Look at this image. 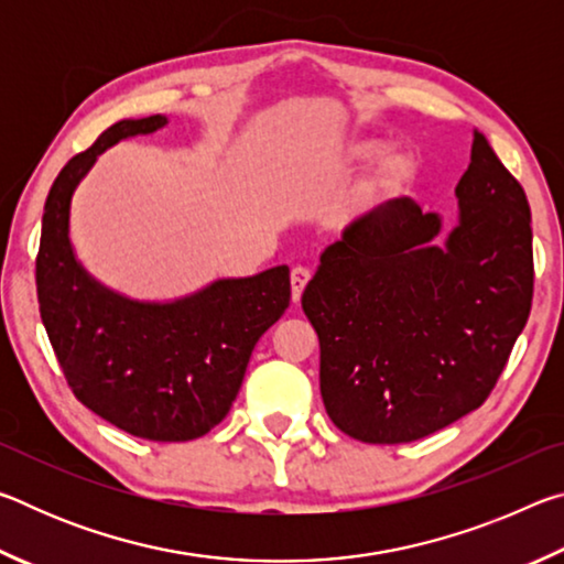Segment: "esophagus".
<instances>
[{
    "mask_svg": "<svg viewBox=\"0 0 564 564\" xmlns=\"http://www.w3.org/2000/svg\"><path fill=\"white\" fill-rule=\"evenodd\" d=\"M311 281V271L303 269V265H295L291 271V295H293V303L301 301V293L305 289V283Z\"/></svg>",
    "mask_w": 564,
    "mask_h": 564,
    "instance_id": "1",
    "label": "esophagus"
}]
</instances>
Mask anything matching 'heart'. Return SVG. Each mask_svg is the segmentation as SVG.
<instances>
[{"label":"heart","mask_w":564,"mask_h":564,"mask_svg":"<svg viewBox=\"0 0 564 564\" xmlns=\"http://www.w3.org/2000/svg\"><path fill=\"white\" fill-rule=\"evenodd\" d=\"M383 150H386V141L380 137H356L348 141L346 159L350 164H366V161H373ZM415 174H417V164L413 154L403 149H390L383 158L376 161L373 171H370L368 178L362 181L356 202L376 204V202H383V198L398 196L400 191L413 184Z\"/></svg>","instance_id":"b5f03b06"}]
</instances>
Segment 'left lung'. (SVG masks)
Listing matches in <instances>:
<instances>
[{
    "label": "left lung",
    "mask_w": 564,
    "mask_h": 564,
    "mask_svg": "<svg viewBox=\"0 0 564 564\" xmlns=\"http://www.w3.org/2000/svg\"><path fill=\"white\" fill-rule=\"evenodd\" d=\"M457 218L393 198L321 253L301 305L321 340L328 417L362 443H410L485 403L532 305L530 204L473 131Z\"/></svg>",
    "instance_id": "obj_1"
}]
</instances>
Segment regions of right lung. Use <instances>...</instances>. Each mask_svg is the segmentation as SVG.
Returning <instances> with one entry per match:
<instances>
[{"label": "right lung", "mask_w": 564, "mask_h": 564, "mask_svg": "<svg viewBox=\"0 0 564 564\" xmlns=\"http://www.w3.org/2000/svg\"><path fill=\"white\" fill-rule=\"evenodd\" d=\"M169 127L123 119L66 164L50 188L36 256L40 313L74 395L137 437L181 443L221 423L253 346L291 301L289 265L216 279L171 301H139L104 285L72 246V198L104 151Z\"/></svg>", "instance_id": "1"}]
</instances>
